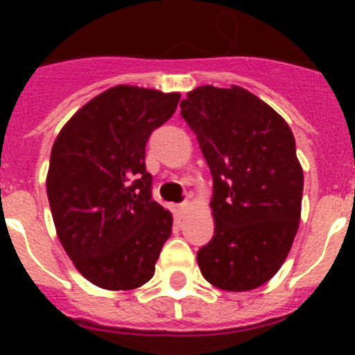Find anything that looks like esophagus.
Returning <instances> with one entry per match:
<instances>
[{"mask_svg": "<svg viewBox=\"0 0 355 355\" xmlns=\"http://www.w3.org/2000/svg\"><path fill=\"white\" fill-rule=\"evenodd\" d=\"M184 208H187V202H180V205H175V211L180 213V215L184 211Z\"/></svg>", "mask_w": 355, "mask_h": 355, "instance_id": "1", "label": "esophagus"}]
</instances>
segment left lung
Here are the masks:
<instances>
[{
    "mask_svg": "<svg viewBox=\"0 0 355 355\" xmlns=\"http://www.w3.org/2000/svg\"><path fill=\"white\" fill-rule=\"evenodd\" d=\"M213 178L215 236L197 252L213 286L247 291L274 277L297 234L304 175L284 119L241 87H197L181 101Z\"/></svg>",
    "mask_w": 355,
    "mask_h": 355,
    "instance_id": "1",
    "label": "left lung"
}]
</instances>
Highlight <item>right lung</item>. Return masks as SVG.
<instances>
[{
  "label": "right lung",
  "instance_id": "right-lung-1",
  "mask_svg": "<svg viewBox=\"0 0 355 355\" xmlns=\"http://www.w3.org/2000/svg\"><path fill=\"white\" fill-rule=\"evenodd\" d=\"M178 101L119 85L72 115L53 144L46 188L56 233L96 286L133 290L155 275L172 215L153 199L146 144Z\"/></svg>",
  "mask_w": 355,
  "mask_h": 355
}]
</instances>
